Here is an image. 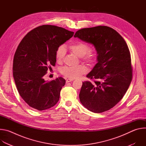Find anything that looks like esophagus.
Here are the masks:
<instances>
[{"label": "esophagus", "instance_id": "1", "mask_svg": "<svg viewBox=\"0 0 146 146\" xmlns=\"http://www.w3.org/2000/svg\"><path fill=\"white\" fill-rule=\"evenodd\" d=\"M73 80H74L73 78H67V79L66 80V82H69L72 81H73Z\"/></svg>", "mask_w": 146, "mask_h": 146}]
</instances>
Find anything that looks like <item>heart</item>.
Masks as SVG:
<instances>
[{
  "mask_svg": "<svg viewBox=\"0 0 146 146\" xmlns=\"http://www.w3.org/2000/svg\"><path fill=\"white\" fill-rule=\"evenodd\" d=\"M70 51L78 56L81 57L83 60L90 65H93L96 60V54L95 51L88 50V46L82 42H75L69 46ZM66 54V49L64 46H59L55 52V58L57 62L62 63ZM61 73L64 76L71 78H78L87 72V67L84 65L73 66H65L61 70Z\"/></svg>",
  "mask_w": 146,
  "mask_h": 146,
  "instance_id": "obj_1",
  "label": "heart"
}]
</instances>
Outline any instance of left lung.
Returning <instances> with one entry per match:
<instances>
[{"instance_id":"1","label":"left lung","mask_w":146,"mask_h":146,"mask_svg":"<svg viewBox=\"0 0 146 146\" xmlns=\"http://www.w3.org/2000/svg\"><path fill=\"white\" fill-rule=\"evenodd\" d=\"M74 37L92 44L98 63L87 75L94 82H82L79 94L82 105L96 113L113 108L127 91L132 78L131 54L127 43L114 29L106 26L83 28Z\"/></svg>"}]
</instances>
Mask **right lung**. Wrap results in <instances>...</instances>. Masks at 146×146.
Wrapping results in <instances>:
<instances>
[{
    "label": "right lung",
    "mask_w": 146,
    "mask_h": 146,
    "mask_svg": "<svg viewBox=\"0 0 146 146\" xmlns=\"http://www.w3.org/2000/svg\"><path fill=\"white\" fill-rule=\"evenodd\" d=\"M73 32L44 25L28 32L19 44L14 56L13 77L17 90L28 105L39 111L55 106L66 81L58 77L51 81L43 76L56 63L57 48L69 40Z\"/></svg>",
    "instance_id": "1"
}]
</instances>
